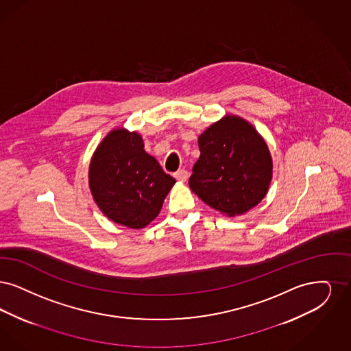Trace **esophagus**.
I'll return each instance as SVG.
<instances>
[{
  "label": "esophagus",
  "instance_id": "esophagus-1",
  "mask_svg": "<svg viewBox=\"0 0 351 351\" xmlns=\"http://www.w3.org/2000/svg\"><path fill=\"white\" fill-rule=\"evenodd\" d=\"M187 177H189V173H187V170H184V169H180V170H177V171L174 173V178H176L177 181H182V182H184V181L187 180Z\"/></svg>",
  "mask_w": 351,
  "mask_h": 351
}]
</instances>
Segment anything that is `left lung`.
Returning <instances> with one entry per match:
<instances>
[{
  "mask_svg": "<svg viewBox=\"0 0 351 351\" xmlns=\"http://www.w3.org/2000/svg\"><path fill=\"white\" fill-rule=\"evenodd\" d=\"M200 157L189 180L190 189L215 210L236 216L266 195L273 162L265 140L244 119L228 115L198 138Z\"/></svg>",
  "mask_w": 351,
  "mask_h": 351,
  "instance_id": "left-lung-1",
  "label": "left lung"
}]
</instances>
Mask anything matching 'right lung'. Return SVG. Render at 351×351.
Segmentation results:
<instances>
[{
    "label": "right lung",
    "instance_id": "obj_1",
    "mask_svg": "<svg viewBox=\"0 0 351 351\" xmlns=\"http://www.w3.org/2000/svg\"><path fill=\"white\" fill-rule=\"evenodd\" d=\"M176 180L144 151L136 132L115 130L93 156L89 186L101 211L128 228H144L160 214Z\"/></svg>",
    "mask_w": 351,
    "mask_h": 351
}]
</instances>
